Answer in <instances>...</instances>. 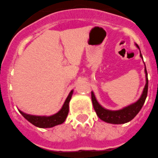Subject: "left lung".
I'll return each instance as SVG.
<instances>
[{
	"mask_svg": "<svg viewBox=\"0 0 158 158\" xmlns=\"http://www.w3.org/2000/svg\"><path fill=\"white\" fill-rule=\"evenodd\" d=\"M136 47L139 48L138 45L135 44ZM141 59H143L141 53L140 54ZM144 73H145V79H146V83H145L144 88H143L142 94L140 97L137 99L136 102L117 110H110L102 107L99 102L96 99V96L94 93L92 91V102H93V108L96 111V114L99 116L100 120L102 121L106 122L108 123H112V124H123L126 123L132 120L137 113L140 112L143 106V103L145 102V99L147 98L148 89V73H147L146 65L144 64Z\"/></svg>",
	"mask_w": 158,
	"mask_h": 158,
	"instance_id": "obj_1",
	"label": "left lung"
}]
</instances>
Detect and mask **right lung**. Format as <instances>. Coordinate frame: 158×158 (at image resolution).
<instances>
[{"label": "right lung", "instance_id": "1", "mask_svg": "<svg viewBox=\"0 0 158 158\" xmlns=\"http://www.w3.org/2000/svg\"><path fill=\"white\" fill-rule=\"evenodd\" d=\"M74 90H71L69 93L68 96L65 99L62 108L56 113L50 116H37V115H31L24 113L21 110H19L20 113L25 118L26 120L34 126L39 128H51L57 125L62 124L65 122L69 110V102Z\"/></svg>", "mask_w": 158, "mask_h": 158}]
</instances>
